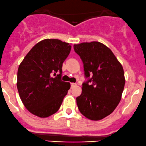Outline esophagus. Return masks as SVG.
Returning <instances> with one entry per match:
<instances>
[{
  "instance_id": "1",
  "label": "esophagus",
  "mask_w": 146,
  "mask_h": 146,
  "mask_svg": "<svg viewBox=\"0 0 146 146\" xmlns=\"http://www.w3.org/2000/svg\"><path fill=\"white\" fill-rule=\"evenodd\" d=\"M77 85V84H76V83H71V88H73V87H76V86Z\"/></svg>"
}]
</instances>
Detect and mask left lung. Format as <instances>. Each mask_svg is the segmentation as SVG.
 <instances>
[{"label": "left lung", "instance_id": "obj_1", "mask_svg": "<svg viewBox=\"0 0 146 146\" xmlns=\"http://www.w3.org/2000/svg\"><path fill=\"white\" fill-rule=\"evenodd\" d=\"M83 63L82 93L76 98L80 113L90 120L103 119L119 104L125 84L123 66L108 47L100 42L74 45Z\"/></svg>", "mask_w": 146, "mask_h": 146}]
</instances>
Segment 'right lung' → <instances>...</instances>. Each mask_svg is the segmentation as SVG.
<instances>
[{"instance_id":"obj_1","label":"right lung","mask_w":146,"mask_h":146,"mask_svg":"<svg viewBox=\"0 0 146 146\" xmlns=\"http://www.w3.org/2000/svg\"><path fill=\"white\" fill-rule=\"evenodd\" d=\"M71 47L58 39H44L32 47L19 65L17 87L30 112L40 118L55 114L70 88L62 81V65ZM54 74H58L54 78Z\"/></svg>"}]
</instances>
